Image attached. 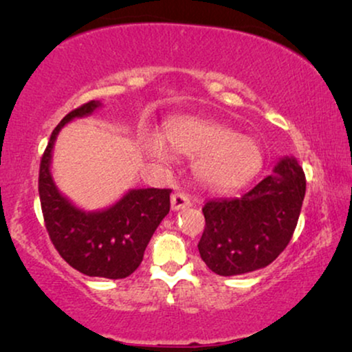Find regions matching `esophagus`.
<instances>
[{
  "label": "esophagus",
  "mask_w": 352,
  "mask_h": 352,
  "mask_svg": "<svg viewBox=\"0 0 352 352\" xmlns=\"http://www.w3.org/2000/svg\"><path fill=\"white\" fill-rule=\"evenodd\" d=\"M187 206H190V199L184 192H176L171 195V210L179 211L187 208Z\"/></svg>",
  "instance_id": "esophagus-1"
}]
</instances>
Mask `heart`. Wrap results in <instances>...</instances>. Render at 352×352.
Returning a JSON list of instances; mask_svg holds the SVG:
<instances>
[{"label":"heart","mask_w":352,"mask_h":352,"mask_svg":"<svg viewBox=\"0 0 352 352\" xmlns=\"http://www.w3.org/2000/svg\"><path fill=\"white\" fill-rule=\"evenodd\" d=\"M148 157L171 162L173 152L195 158V177L208 189L228 192L248 184L263 168L264 153L256 139L216 120L179 117L168 122L163 139L146 142Z\"/></svg>","instance_id":"obj_1"}]
</instances>
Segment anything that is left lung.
<instances>
[{"mask_svg":"<svg viewBox=\"0 0 352 352\" xmlns=\"http://www.w3.org/2000/svg\"><path fill=\"white\" fill-rule=\"evenodd\" d=\"M305 192L302 168L295 157L285 155L272 175L243 197L206 201V224L199 242L206 266L224 277L269 266L295 232Z\"/></svg>","mask_w":352,"mask_h":352,"instance_id":"left-lung-1","label":"left lung"}]
</instances>
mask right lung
<instances>
[{"label":"right lung","instance_id":"right-lung-1","mask_svg":"<svg viewBox=\"0 0 352 352\" xmlns=\"http://www.w3.org/2000/svg\"><path fill=\"white\" fill-rule=\"evenodd\" d=\"M102 107L81 105L62 118L51 134L40 165L41 210L51 242L72 267L89 277L124 278L136 271L147 243L170 211V189H129L100 210H83L65 197L52 177V152L60 129Z\"/></svg>","mask_w":352,"mask_h":352}]
</instances>
